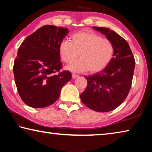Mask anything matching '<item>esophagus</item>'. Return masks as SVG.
<instances>
[{
    "mask_svg": "<svg viewBox=\"0 0 152 152\" xmlns=\"http://www.w3.org/2000/svg\"><path fill=\"white\" fill-rule=\"evenodd\" d=\"M79 76L78 75H76V74H72V78H74V79H75V78H78Z\"/></svg>",
    "mask_w": 152,
    "mask_h": 152,
    "instance_id": "1",
    "label": "esophagus"
}]
</instances>
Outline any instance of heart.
I'll return each mask as SVG.
<instances>
[{
    "mask_svg": "<svg viewBox=\"0 0 152 152\" xmlns=\"http://www.w3.org/2000/svg\"><path fill=\"white\" fill-rule=\"evenodd\" d=\"M70 42L63 41L59 45L61 60L72 63L77 58L80 60L65 67L72 72L82 73L89 70L92 73L103 70L109 65L114 56L115 47L111 41L90 31L74 33Z\"/></svg>",
    "mask_w": 152,
    "mask_h": 152,
    "instance_id": "obj_1",
    "label": "heart"
}]
</instances>
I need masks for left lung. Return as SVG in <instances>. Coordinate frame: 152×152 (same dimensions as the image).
<instances>
[{"instance_id":"obj_1","label":"left lung","mask_w":152,"mask_h":152,"mask_svg":"<svg viewBox=\"0 0 152 152\" xmlns=\"http://www.w3.org/2000/svg\"><path fill=\"white\" fill-rule=\"evenodd\" d=\"M111 41L114 56L106 68L86 76L87 86L80 94L82 102L97 112H109L125 101L132 86L135 59L125 39L109 28L93 27Z\"/></svg>"}]
</instances>
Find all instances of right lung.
Masks as SVG:
<instances>
[{"mask_svg":"<svg viewBox=\"0 0 152 152\" xmlns=\"http://www.w3.org/2000/svg\"><path fill=\"white\" fill-rule=\"evenodd\" d=\"M68 28L44 25L26 37L20 45L13 66L15 81L22 101L33 108L52 104L61 88L72 79L61 68L58 49Z\"/></svg>","mask_w":152,"mask_h":152,"instance_id":"obj_1","label":"right lung"}]
</instances>
